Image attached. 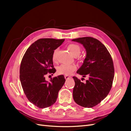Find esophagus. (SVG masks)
<instances>
[{"mask_svg":"<svg viewBox=\"0 0 131 131\" xmlns=\"http://www.w3.org/2000/svg\"><path fill=\"white\" fill-rule=\"evenodd\" d=\"M64 78H65V79H66V80H68V79H69L70 78V77L67 76V75H66V76H65V77H64Z\"/></svg>","mask_w":131,"mask_h":131,"instance_id":"esophagus-1","label":"esophagus"}]
</instances>
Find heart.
<instances>
[{"instance_id":"b5f03b06","label":"heart","mask_w":131,"mask_h":131,"mask_svg":"<svg viewBox=\"0 0 131 131\" xmlns=\"http://www.w3.org/2000/svg\"><path fill=\"white\" fill-rule=\"evenodd\" d=\"M68 50L74 57H77L80 54L81 52V48L78 45L75 43H70L67 46ZM57 49L54 50L52 53V59L53 62L56 61ZM77 69V66L74 64H61L58 66L57 68V73L59 75H69L74 71Z\"/></svg>"}]
</instances>
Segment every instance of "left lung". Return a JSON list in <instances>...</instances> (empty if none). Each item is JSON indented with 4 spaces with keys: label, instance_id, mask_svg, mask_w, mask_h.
I'll return each instance as SVG.
<instances>
[{
    "label": "left lung",
    "instance_id": "8db88e82",
    "mask_svg": "<svg viewBox=\"0 0 131 131\" xmlns=\"http://www.w3.org/2000/svg\"><path fill=\"white\" fill-rule=\"evenodd\" d=\"M72 41L80 43L86 52L84 63L77 73L83 78L89 77L85 83L73 77L74 100L81 106L92 108L103 100L112 89L114 77L113 59L106 47L96 39L82 37Z\"/></svg>",
    "mask_w": 131,
    "mask_h": 131
}]
</instances>
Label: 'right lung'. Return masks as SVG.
Segmentation results:
<instances>
[{"label": "right lung", "mask_w": 131, "mask_h": 131, "mask_svg": "<svg viewBox=\"0 0 131 131\" xmlns=\"http://www.w3.org/2000/svg\"><path fill=\"white\" fill-rule=\"evenodd\" d=\"M64 41L52 38L38 39L28 47L22 59L19 79L22 89L28 100L39 108H47L56 102L59 91L66 81L63 75L51 78L50 82L45 77L48 73L56 72L52 53Z\"/></svg>", "instance_id": "obj_1"}]
</instances>
